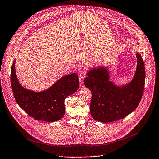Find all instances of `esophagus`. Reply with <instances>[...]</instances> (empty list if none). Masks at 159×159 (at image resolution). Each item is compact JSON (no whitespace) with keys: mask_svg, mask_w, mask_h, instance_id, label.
Returning <instances> with one entry per match:
<instances>
[{"mask_svg":"<svg viewBox=\"0 0 159 159\" xmlns=\"http://www.w3.org/2000/svg\"><path fill=\"white\" fill-rule=\"evenodd\" d=\"M79 78H80V79H84V78H85V77H86L87 73H86L85 71L82 70V71H80V72H79Z\"/></svg>","mask_w":159,"mask_h":159,"instance_id":"34e87169","label":"esophagus"}]
</instances>
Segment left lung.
<instances>
[{
    "label": "left lung",
    "mask_w": 159,
    "mask_h": 159,
    "mask_svg": "<svg viewBox=\"0 0 159 159\" xmlns=\"http://www.w3.org/2000/svg\"><path fill=\"white\" fill-rule=\"evenodd\" d=\"M136 56L134 76L122 87L109 81L106 67L94 68L87 72L84 83L92 93L90 111L94 120L102 123L115 121L125 118L139 106L143 93L145 70L141 55L137 53Z\"/></svg>",
    "instance_id": "8db88e82"
}]
</instances>
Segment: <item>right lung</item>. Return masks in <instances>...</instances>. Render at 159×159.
Masks as SVG:
<instances>
[{
  "label": "right lung",
  "mask_w": 159,
  "mask_h": 159,
  "mask_svg": "<svg viewBox=\"0 0 159 159\" xmlns=\"http://www.w3.org/2000/svg\"><path fill=\"white\" fill-rule=\"evenodd\" d=\"M11 82L13 94L18 105L36 120L54 122L65 114L64 101L66 97L77 91L79 80L76 73L60 79L49 89L34 92L22 87L15 70V61L11 67Z\"/></svg>",
  "instance_id": "right-lung-1"
}]
</instances>
